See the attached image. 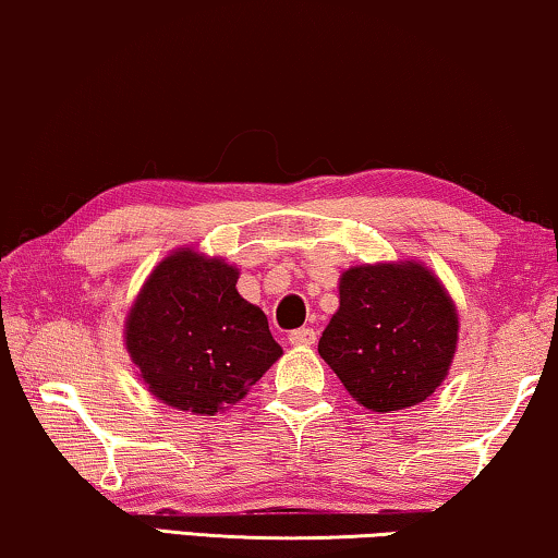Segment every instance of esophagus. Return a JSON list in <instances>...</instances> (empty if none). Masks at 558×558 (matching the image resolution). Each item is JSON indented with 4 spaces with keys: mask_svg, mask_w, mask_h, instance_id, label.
<instances>
[{
    "mask_svg": "<svg viewBox=\"0 0 558 558\" xmlns=\"http://www.w3.org/2000/svg\"><path fill=\"white\" fill-rule=\"evenodd\" d=\"M290 347H313L316 343V331L313 328H298V331L290 333Z\"/></svg>",
    "mask_w": 558,
    "mask_h": 558,
    "instance_id": "esophagus-1",
    "label": "esophagus"
}]
</instances>
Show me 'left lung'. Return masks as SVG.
<instances>
[{"label":"left lung","instance_id":"obj_1","mask_svg":"<svg viewBox=\"0 0 558 558\" xmlns=\"http://www.w3.org/2000/svg\"><path fill=\"white\" fill-rule=\"evenodd\" d=\"M450 293L417 260L354 265L339 278V311L318 354L372 412H397L433 395L458 351Z\"/></svg>","mask_w":558,"mask_h":558}]
</instances>
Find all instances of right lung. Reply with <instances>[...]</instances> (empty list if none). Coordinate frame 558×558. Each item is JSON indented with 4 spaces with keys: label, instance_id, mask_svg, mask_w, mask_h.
<instances>
[{
    "label": "right lung",
    "instance_id": "right-lung-1",
    "mask_svg": "<svg viewBox=\"0 0 558 558\" xmlns=\"http://www.w3.org/2000/svg\"><path fill=\"white\" fill-rule=\"evenodd\" d=\"M222 257L177 247L144 280L123 324L136 376L163 404L215 417L282 356L268 318Z\"/></svg>",
    "mask_w": 558,
    "mask_h": 558
}]
</instances>
